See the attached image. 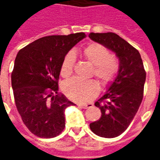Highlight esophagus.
<instances>
[{"label": "esophagus", "mask_w": 160, "mask_h": 160, "mask_svg": "<svg viewBox=\"0 0 160 160\" xmlns=\"http://www.w3.org/2000/svg\"><path fill=\"white\" fill-rule=\"evenodd\" d=\"M78 106L81 109H87V108H90L92 106V104H78Z\"/></svg>", "instance_id": "esophagus-1"}]
</instances>
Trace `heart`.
Instances as JSON below:
<instances>
[{
  "mask_svg": "<svg viewBox=\"0 0 160 160\" xmlns=\"http://www.w3.org/2000/svg\"><path fill=\"white\" fill-rule=\"evenodd\" d=\"M83 54L87 60L94 64L93 73L103 86H106L114 80L119 69L117 60L112 57L104 46L92 42L86 46ZM75 63V54L67 53L61 66V74L68 77L73 73ZM62 90L68 98L78 103H87L97 96L99 91L98 83L95 80H81L73 78L63 84Z\"/></svg>",
  "mask_w": 160,
  "mask_h": 160,
  "instance_id": "obj_1",
  "label": "heart"
}]
</instances>
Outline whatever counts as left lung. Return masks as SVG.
<instances>
[{
  "label": "left lung",
  "mask_w": 160,
  "mask_h": 160,
  "mask_svg": "<svg viewBox=\"0 0 160 160\" xmlns=\"http://www.w3.org/2000/svg\"><path fill=\"white\" fill-rule=\"evenodd\" d=\"M89 38L111 49L119 60L117 76L95 103L100 109L101 118L90 123V128L100 137H117L129 126L143 98V62L137 49L116 33L92 32Z\"/></svg>",
  "instance_id": "obj_1"
}]
</instances>
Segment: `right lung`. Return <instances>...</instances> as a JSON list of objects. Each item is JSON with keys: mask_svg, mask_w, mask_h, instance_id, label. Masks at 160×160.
<instances>
[{"mask_svg": "<svg viewBox=\"0 0 160 160\" xmlns=\"http://www.w3.org/2000/svg\"><path fill=\"white\" fill-rule=\"evenodd\" d=\"M86 37L84 32L43 37L17 54L11 75L16 107L38 137H56L64 129L65 110L75 104L58 92L61 66L67 53Z\"/></svg>", "mask_w": 160, "mask_h": 160, "instance_id": "right-lung-1", "label": "right lung"}]
</instances>
